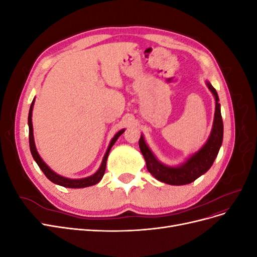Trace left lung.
<instances>
[{"mask_svg":"<svg viewBox=\"0 0 257 257\" xmlns=\"http://www.w3.org/2000/svg\"><path fill=\"white\" fill-rule=\"evenodd\" d=\"M209 90L213 93L215 98V113L211 134L206 145L201 149L179 167H168L163 165L155 159L149 148L146 145L144 137L139 139V148L146 160L147 169L158 180L173 185H183L195 181L198 177L204 175L212 166L213 162L219 153L223 142V120L221 114V107L219 104V96L215 89L207 82Z\"/></svg>","mask_w":257,"mask_h":257,"instance_id":"left-lung-1","label":"left lung"}]
</instances>
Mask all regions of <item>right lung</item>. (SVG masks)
Masks as SVG:
<instances>
[{
  "label": "right lung",
  "instance_id": "obj_1",
  "mask_svg": "<svg viewBox=\"0 0 257 257\" xmlns=\"http://www.w3.org/2000/svg\"><path fill=\"white\" fill-rule=\"evenodd\" d=\"M33 105H34V99L32 104H31L30 107V111H29V116H28V123H29V143H30V150L31 153H32V157L35 160V162L37 163L38 167H40L43 173L45 174V176L47 177L50 181H52L53 183L59 184L64 186V188H72V189H80V188H87V186L90 185H94L96 183H98L100 180H102V178L105 174V169H106V162H107V158H108V154H109V151L111 149V147L114 145V143L116 142V139H118L122 134L124 130H121L120 132H118L114 135V137L111 139L110 145L108 147V149L106 151L105 157L103 159L102 162V165H100L99 169L97 172L93 175L90 176L88 178H83V179H78V180H73V179H67L64 177H61L59 175H57L56 173H53L52 170L45 164L44 161L41 159L40 154L37 153L36 151V148H35V144H34V137H33V125H32V110H33Z\"/></svg>",
  "mask_w": 257,
  "mask_h": 257
}]
</instances>
